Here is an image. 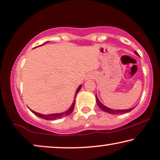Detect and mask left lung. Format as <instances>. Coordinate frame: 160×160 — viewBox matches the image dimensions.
I'll return each instance as SVG.
<instances>
[{"label":"left lung","instance_id":"left-lung-1","mask_svg":"<svg viewBox=\"0 0 160 160\" xmlns=\"http://www.w3.org/2000/svg\"><path fill=\"white\" fill-rule=\"evenodd\" d=\"M135 53L136 54L138 55V53L136 51H135ZM96 101H97V103L98 105V107L101 108L102 110L107 112H109V113H111V114H122V113H126V112H130L132 110V109H123V110H114V109H111L108 108V107H105L104 105H103L102 103L100 102V101L98 100V98L97 95H96Z\"/></svg>","mask_w":160,"mask_h":160}]
</instances>
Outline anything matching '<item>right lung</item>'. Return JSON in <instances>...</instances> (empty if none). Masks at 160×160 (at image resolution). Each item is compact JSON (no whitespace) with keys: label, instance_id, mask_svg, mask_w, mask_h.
Listing matches in <instances>:
<instances>
[{"label":"right lung","instance_id":"obj_1","mask_svg":"<svg viewBox=\"0 0 160 160\" xmlns=\"http://www.w3.org/2000/svg\"><path fill=\"white\" fill-rule=\"evenodd\" d=\"M81 88V86H80L78 88V90H77L76 92V94H75V98H76V95L78 93V92L80 91V89ZM74 104H75V101H74L73 102L72 105L71 106V107L69 108L68 110H67L66 112H65L63 113H59V114H51V115H43V114H40V113H38L36 112L35 111H32L31 110V112L32 113H34L36 115H37V116L39 117V118H42L43 119H45V120H54V119H57V118H62V117L63 116H68L71 114V113L72 112L73 110H74Z\"/></svg>","mask_w":160,"mask_h":160}]
</instances>
